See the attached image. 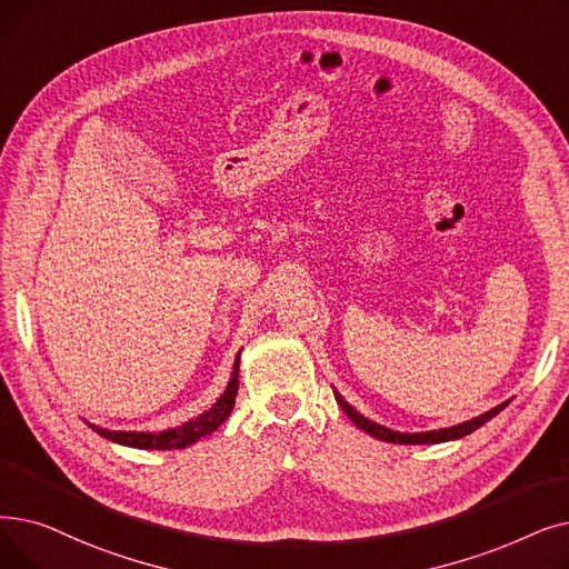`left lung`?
<instances>
[{
	"mask_svg": "<svg viewBox=\"0 0 569 569\" xmlns=\"http://www.w3.org/2000/svg\"><path fill=\"white\" fill-rule=\"evenodd\" d=\"M335 400L337 405L343 409V413L351 418V423L356 428H360L362 432L372 435L381 441H390V443H441V441H453V439H460L465 435H472L475 430H479L481 426H486L490 418H496L511 400H505L502 405L492 407L490 411H483L481 416H475L472 421H465V423H458V426H451V428H439V430H428V432H400V430H390L386 426H379L375 421H369L367 416H362L356 407H351L349 402H346L341 398V392L335 390Z\"/></svg>",
	"mask_w": 569,
	"mask_h": 569,
	"instance_id": "1",
	"label": "left lung"
}]
</instances>
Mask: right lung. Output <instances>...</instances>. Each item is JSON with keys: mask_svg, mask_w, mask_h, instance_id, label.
Here are the masks:
<instances>
[{"mask_svg": "<svg viewBox=\"0 0 569 569\" xmlns=\"http://www.w3.org/2000/svg\"><path fill=\"white\" fill-rule=\"evenodd\" d=\"M239 356L234 358L232 365V375L230 381L223 390V395L200 416L190 418V421L177 426V428H167L160 432H137V430H109V428H100L94 423H88L97 435H102L104 439L120 443V447H130V449H143V451H171V449H186L190 443H194L197 439L209 437L211 432H216L220 426L228 421V416L234 409V400H237V390H239Z\"/></svg>", "mask_w": 569, "mask_h": 569, "instance_id": "right-lung-1", "label": "right lung"}]
</instances>
